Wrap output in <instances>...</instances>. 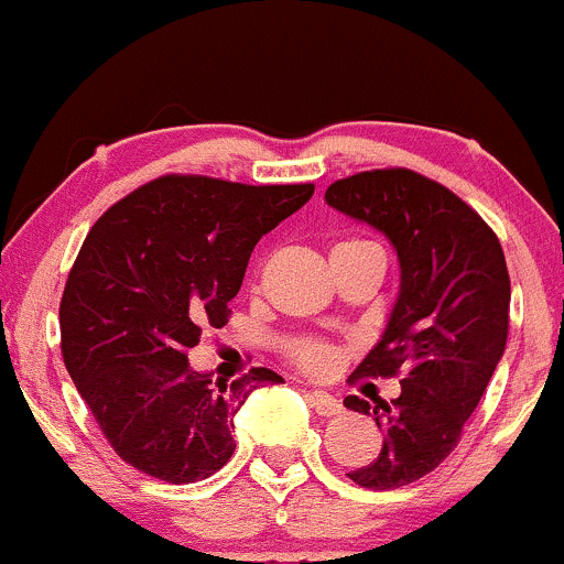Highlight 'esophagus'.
Instances as JSON below:
<instances>
[{
    "label": "esophagus",
    "instance_id": "34e87169",
    "mask_svg": "<svg viewBox=\"0 0 564 564\" xmlns=\"http://www.w3.org/2000/svg\"><path fill=\"white\" fill-rule=\"evenodd\" d=\"M308 402H312V408L319 415H340V413H344V404H340V400H335L333 394H327V391H312V394H308Z\"/></svg>",
    "mask_w": 564,
    "mask_h": 564
}]
</instances>
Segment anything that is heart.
<instances>
[{
	"label": "heart",
	"instance_id": "1",
	"mask_svg": "<svg viewBox=\"0 0 564 564\" xmlns=\"http://www.w3.org/2000/svg\"><path fill=\"white\" fill-rule=\"evenodd\" d=\"M290 357H293L295 365H299L303 372H308V376H327V372L335 370L340 354L335 346L327 344V340L301 338L295 340V344H290Z\"/></svg>",
	"mask_w": 564,
	"mask_h": 564
}]
</instances>
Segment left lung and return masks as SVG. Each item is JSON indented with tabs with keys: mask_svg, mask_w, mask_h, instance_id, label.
<instances>
[{
	"mask_svg": "<svg viewBox=\"0 0 564 564\" xmlns=\"http://www.w3.org/2000/svg\"><path fill=\"white\" fill-rule=\"evenodd\" d=\"M325 202L386 234L400 258V295L351 378L404 370L402 394L376 404L344 400L383 432L378 458L349 479L394 490L453 453L482 400L509 335V269L496 231L451 188L413 170L349 175L327 188Z\"/></svg>",
	"mask_w": 564,
	"mask_h": 564,
	"instance_id": "obj_1",
	"label": "left lung"
}]
</instances>
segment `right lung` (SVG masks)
I'll use <instances>...</instances> for the list:
<instances>
[{
    "label": "right lung",
    "mask_w": 564,
    "mask_h": 564,
    "mask_svg": "<svg viewBox=\"0 0 564 564\" xmlns=\"http://www.w3.org/2000/svg\"><path fill=\"white\" fill-rule=\"evenodd\" d=\"M312 194L314 183L162 175L95 220L63 290L61 351L113 453L138 471L207 479L234 455L245 400L282 381L269 367L213 381L188 367V349L229 322L258 239Z\"/></svg>",
    "instance_id": "right-lung-1"
}]
</instances>
